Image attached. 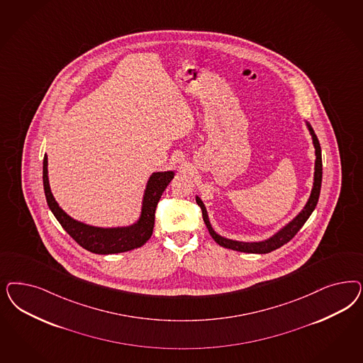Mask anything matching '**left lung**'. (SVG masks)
<instances>
[{
	"label": "left lung",
	"instance_id": "left-lung-1",
	"mask_svg": "<svg viewBox=\"0 0 363 363\" xmlns=\"http://www.w3.org/2000/svg\"><path fill=\"white\" fill-rule=\"evenodd\" d=\"M306 125L310 130V135L313 138V144L315 148V171H314V183H313V189L310 194V198L307 200L303 210L301 211L293 220L287 223L283 228H281L277 234L272 235L269 239L262 240V242H238L233 239H227L224 236L216 234L211 225L210 219H208V213L206 210V206L203 204V201L199 196H196V203L201 208L203 212V220L206 223L208 233H210L212 239L219 245V246L235 250V251H240V252H248V254H267L277 248L286 245L287 242H290L296 233L303 227L304 223L307 222V219L310 218V215L313 213V211L315 210L316 203L319 199V194H320V186H322V153H320V144L316 138L314 129L311 128V125L306 121Z\"/></svg>",
	"mask_w": 363,
	"mask_h": 363
}]
</instances>
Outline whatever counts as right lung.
<instances>
[{"label":"right lung","instance_id":"add662e5","mask_svg":"<svg viewBox=\"0 0 363 363\" xmlns=\"http://www.w3.org/2000/svg\"><path fill=\"white\" fill-rule=\"evenodd\" d=\"M174 171L165 172H153L147 182V187L144 191L143 203H141L140 218L138 222L127 225V227H112L103 228L94 227L85 223L79 222L62 210L59 203L53 198V194L49 186L48 179V156H44L43 163V182L44 191L47 198L48 206L53 212L55 218L59 220L62 228L85 250L100 254H118L125 252L135 248H139L151 238L155 225V211L157 203L163 195L164 189L174 179Z\"/></svg>","mask_w":363,"mask_h":363}]
</instances>
